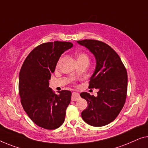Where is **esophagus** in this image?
Returning a JSON list of instances; mask_svg holds the SVG:
<instances>
[{"label": "esophagus", "instance_id": "esophagus-1", "mask_svg": "<svg viewBox=\"0 0 148 148\" xmlns=\"http://www.w3.org/2000/svg\"><path fill=\"white\" fill-rule=\"evenodd\" d=\"M79 99H80V95H79L78 92H72V101H78Z\"/></svg>", "mask_w": 148, "mask_h": 148}]
</instances>
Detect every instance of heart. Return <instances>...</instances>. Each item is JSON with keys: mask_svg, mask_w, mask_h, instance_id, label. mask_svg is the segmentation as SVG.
Returning <instances> with one entry per match:
<instances>
[{"mask_svg": "<svg viewBox=\"0 0 148 148\" xmlns=\"http://www.w3.org/2000/svg\"><path fill=\"white\" fill-rule=\"evenodd\" d=\"M88 60V58L86 53H80L77 55V60Z\"/></svg>", "mask_w": 148, "mask_h": 148, "instance_id": "b5f03b06", "label": "heart"}]
</instances>
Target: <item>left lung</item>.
<instances>
[{"label": "left lung", "mask_w": 148, "mask_h": 148, "mask_svg": "<svg viewBox=\"0 0 148 148\" xmlns=\"http://www.w3.org/2000/svg\"><path fill=\"white\" fill-rule=\"evenodd\" d=\"M77 43L95 56L96 68L90 78L88 88L99 89L97 97L86 92L80 93V97L88 105L81 116L90 125L105 126L115 119L125 103L127 70L119 56L109 45L93 39Z\"/></svg>", "instance_id": "left-lung-1"}]
</instances>
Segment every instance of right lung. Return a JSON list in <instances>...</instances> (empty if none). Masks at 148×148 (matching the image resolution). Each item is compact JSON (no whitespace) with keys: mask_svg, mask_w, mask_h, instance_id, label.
Wrapping results in <instances>:
<instances>
[{"mask_svg":"<svg viewBox=\"0 0 148 148\" xmlns=\"http://www.w3.org/2000/svg\"><path fill=\"white\" fill-rule=\"evenodd\" d=\"M72 46L70 42L58 41L39 45L31 51L21 68V103L33 122L46 130H56L63 124L71 101L70 90L56 95L49 87V80L60 56Z\"/></svg>","mask_w":148,"mask_h":148,"instance_id":"1","label":"right lung"}]
</instances>
